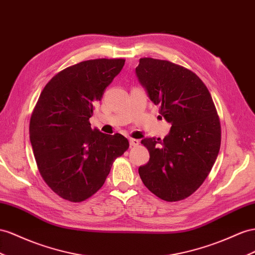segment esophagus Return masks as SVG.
Masks as SVG:
<instances>
[{
    "mask_svg": "<svg viewBox=\"0 0 255 255\" xmlns=\"http://www.w3.org/2000/svg\"><path fill=\"white\" fill-rule=\"evenodd\" d=\"M129 143H130V146H136L140 144V141L136 140V139H129Z\"/></svg>",
    "mask_w": 255,
    "mask_h": 255,
    "instance_id": "obj_1",
    "label": "esophagus"
}]
</instances>
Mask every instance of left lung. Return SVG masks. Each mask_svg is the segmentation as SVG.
Returning a JSON list of instances; mask_svg holds the SVG:
<instances>
[{"label":"left lung","mask_w":255,"mask_h":255,"mask_svg":"<svg viewBox=\"0 0 255 255\" xmlns=\"http://www.w3.org/2000/svg\"><path fill=\"white\" fill-rule=\"evenodd\" d=\"M135 74L171 124L164 140L141 141L149 160L139 168L149 191L166 201L187 198L199 188L221 146V125L210 93L194 72L167 60L141 58Z\"/></svg>","instance_id":"obj_1"}]
</instances>
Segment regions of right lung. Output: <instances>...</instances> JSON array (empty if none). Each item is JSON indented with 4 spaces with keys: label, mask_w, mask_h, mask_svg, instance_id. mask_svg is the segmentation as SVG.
Segmentation results:
<instances>
[{
    "label": "right lung",
    "mask_w": 255,
    "mask_h": 255,
    "mask_svg": "<svg viewBox=\"0 0 255 255\" xmlns=\"http://www.w3.org/2000/svg\"><path fill=\"white\" fill-rule=\"evenodd\" d=\"M125 59L82 61L46 84L30 120V141L38 171L51 191L71 202L91 197L125 153V136L90 127L89 119Z\"/></svg>",
    "instance_id": "1"
}]
</instances>
